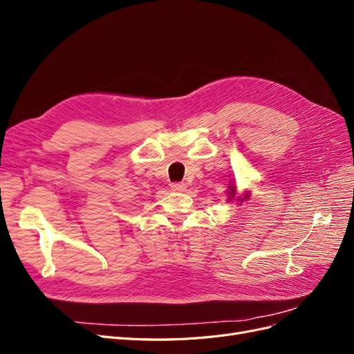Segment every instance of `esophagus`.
<instances>
[{
	"label": "esophagus",
	"mask_w": 354,
	"mask_h": 354,
	"mask_svg": "<svg viewBox=\"0 0 354 354\" xmlns=\"http://www.w3.org/2000/svg\"><path fill=\"white\" fill-rule=\"evenodd\" d=\"M185 183H180V181H174V183H171L169 185V187L173 189V190H176V192H181V190H185Z\"/></svg>",
	"instance_id": "esophagus-1"
}]
</instances>
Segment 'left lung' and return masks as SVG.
<instances>
[{"label":"left lung","instance_id":"8db88e82","mask_svg":"<svg viewBox=\"0 0 354 354\" xmlns=\"http://www.w3.org/2000/svg\"><path fill=\"white\" fill-rule=\"evenodd\" d=\"M230 194H232V195H230V196H233V195H234V189H233V187H232V189H230Z\"/></svg>","mask_w":354,"mask_h":354}]
</instances>
